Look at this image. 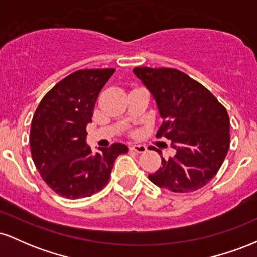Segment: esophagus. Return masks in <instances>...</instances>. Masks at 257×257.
<instances>
[{"instance_id": "esophagus-1", "label": "esophagus", "mask_w": 257, "mask_h": 257, "mask_svg": "<svg viewBox=\"0 0 257 257\" xmlns=\"http://www.w3.org/2000/svg\"><path fill=\"white\" fill-rule=\"evenodd\" d=\"M129 149H131L132 151H134L137 153H143V152L146 151V146H144V145H132L131 147H129Z\"/></svg>"}]
</instances>
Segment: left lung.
I'll list each match as a JSON object with an SVG mask.
<instances>
[{"label": "left lung", "mask_w": 257, "mask_h": 257, "mask_svg": "<svg viewBox=\"0 0 257 257\" xmlns=\"http://www.w3.org/2000/svg\"><path fill=\"white\" fill-rule=\"evenodd\" d=\"M163 119L157 137L172 140L174 157L161 155L162 167L149 179L172 192L202 188L219 172L229 147L226 108L204 85L176 69L135 67Z\"/></svg>", "instance_id": "obj_1"}]
</instances>
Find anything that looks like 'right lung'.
<instances>
[{
  "mask_svg": "<svg viewBox=\"0 0 257 257\" xmlns=\"http://www.w3.org/2000/svg\"><path fill=\"white\" fill-rule=\"evenodd\" d=\"M116 70H78L55 84L41 100L31 122V156L54 192L84 198L107 185L114 161L128 146L116 143L91 152L87 125L99 93Z\"/></svg>",
  "mask_w": 257,
  "mask_h": 257,
  "instance_id": "add662e5",
  "label": "right lung"
}]
</instances>
